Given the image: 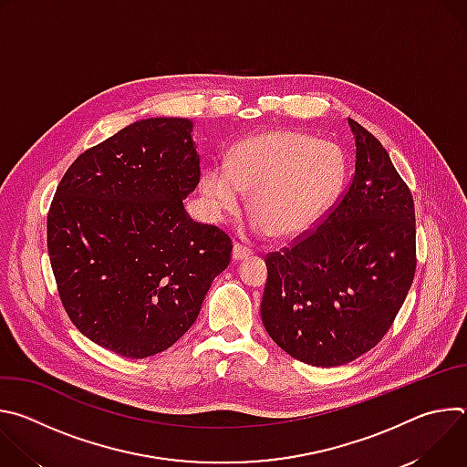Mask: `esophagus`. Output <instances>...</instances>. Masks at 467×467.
<instances>
[{"label":"esophagus","mask_w":467,"mask_h":467,"mask_svg":"<svg viewBox=\"0 0 467 467\" xmlns=\"http://www.w3.org/2000/svg\"><path fill=\"white\" fill-rule=\"evenodd\" d=\"M251 254V249L249 247H245V245H242V244H234V247H233V260H244V258H247Z\"/></svg>","instance_id":"esophagus-1"}]
</instances>
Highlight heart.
Wrapping results in <instances>:
<instances>
[{
  "label": "heart",
  "instance_id": "b5f03b06",
  "mask_svg": "<svg viewBox=\"0 0 467 467\" xmlns=\"http://www.w3.org/2000/svg\"><path fill=\"white\" fill-rule=\"evenodd\" d=\"M344 171V157L335 144L275 129L242 140L225 164L209 166L202 186L214 220L236 213L242 192H251V231L296 238L335 202Z\"/></svg>",
  "mask_w": 467,
  "mask_h": 467
}]
</instances>
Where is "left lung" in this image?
<instances>
[{"mask_svg":"<svg viewBox=\"0 0 467 467\" xmlns=\"http://www.w3.org/2000/svg\"><path fill=\"white\" fill-rule=\"evenodd\" d=\"M355 173L321 222L265 254L260 316L272 340L316 368L373 349L416 274V213L382 144L355 119Z\"/></svg>","mask_w":467,"mask_h":467,"instance_id":"left-lung-1","label":"left lung"}]
</instances>
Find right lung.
<instances>
[{"label":"right lung","mask_w":467,"mask_h":467,"mask_svg":"<svg viewBox=\"0 0 467 467\" xmlns=\"http://www.w3.org/2000/svg\"><path fill=\"white\" fill-rule=\"evenodd\" d=\"M202 170L192 121L150 118L81 153L47 213L62 306L94 344L125 358L171 348L197 319L233 242L182 199Z\"/></svg>","instance_id":"add662e5"}]
</instances>
